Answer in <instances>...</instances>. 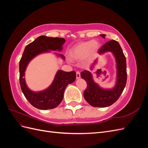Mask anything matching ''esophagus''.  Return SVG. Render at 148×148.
<instances>
[{"label":"esophagus","mask_w":148,"mask_h":148,"mask_svg":"<svg viewBox=\"0 0 148 148\" xmlns=\"http://www.w3.org/2000/svg\"><path fill=\"white\" fill-rule=\"evenodd\" d=\"M76 75H77V79H79L80 77H81V75H80V73L79 72V71H77V72H76Z\"/></svg>","instance_id":"esophagus-1"}]
</instances>
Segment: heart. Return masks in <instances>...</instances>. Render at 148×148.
Wrapping results in <instances>:
<instances>
[{
  "mask_svg": "<svg viewBox=\"0 0 148 148\" xmlns=\"http://www.w3.org/2000/svg\"><path fill=\"white\" fill-rule=\"evenodd\" d=\"M99 48V44L96 41L81 42L70 49L69 54L73 59L77 60H81L85 57L89 59L95 56Z\"/></svg>",
  "mask_w": 148,
  "mask_h": 148,
  "instance_id": "1",
  "label": "heart"
}]
</instances>
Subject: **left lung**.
I'll return each mask as SVG.
<instances>
[{
    "mask_svg": "<svg viewBox=\"0 0 148 148\" xmlns=\"http://www.w3.org/2000/svg\"><path fill=\"white\" fill-rule=\"evenodd\" d=\"M105 38L106 34H100ZM110 52L115 57L116 62V79L114 86L112 88H103L93 79L91 71L84 70L81 73V77L87 83V88L84 91V97L89 104L96 107H106L113 104L120 96L127 83V63L122 48L119 43L111 40L106 42L98 51L99 55ZM98 59H96L89 67V70H92L97 64Z\"/></svg>",
    "mask_w": 148,
    "mask_h": 148,
    "instance_id": "1",
    "label": "left lung"
}]
</instances>
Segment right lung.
<instances>
[{"label": "right lung", "mask_w": 148, "mask_h": 148, "mask_svg": "<svg viewBox=\"0 0 148 148\" xmlns=\"http://www.w3.org/2000/svg\"><path fill=\"white\" fill-rule=\"evenodd\" d=\"M65 39L61 38H51L41 36L26 46L19 64L20 84L23 95L30 104L41 110L56 108L62 102L64 93L69 84L75 81V71L66 72L59 70L56 73L52 84L47 88L40 91H33L26 83L25 71L29 62L37 56L43 53L51 52V51L60 52L63 49ZM55 54L65 60V57L55 52Z\"/></svg>", "instance_id": "1"}]
</instances>
